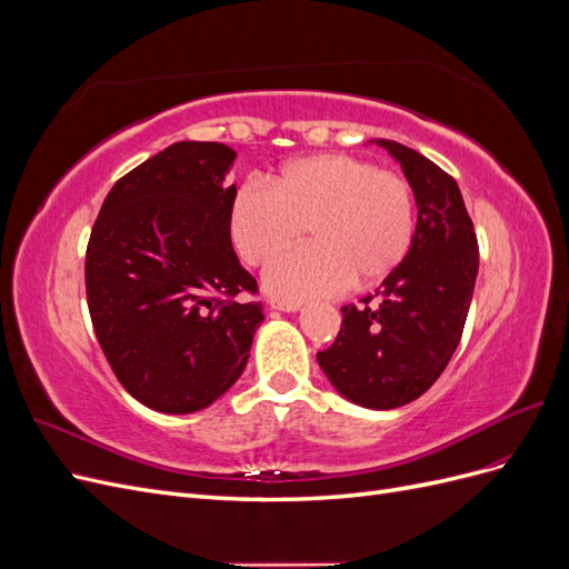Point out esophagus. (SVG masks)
Returning a JSON list of instances; mask_svg holds the SVG:
<instances>
[{
    "label": "esophagus",
    "instance_id": "esophagus-1",
    "mask_svg": "<svg viewBox=\"0 0 569 569\" xmlns=\"http://www.w3.org/2000/svg\"><path fill=\"white\" fill-rule=\"evenodd\" d=\"M268 303L270 308H274V311H284V313H297L301 308V303L297 301H282V299H270Z\"/></svg>",
    "mask_w": 569,
    "mask_h": 569
}]
</instances>
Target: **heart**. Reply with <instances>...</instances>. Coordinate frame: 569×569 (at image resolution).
<instances>
[{"mask_svg": "<svg viewBox=\"0 0 569 569\" xmlns=\"http://www.w3.org/2000/svg\"><path fill=\"white\" fill-rule=\"evenodd\" d=\"M270 189L242 184L230 206V234L251 266L270 263L296 246L305 228L315 244L266 270V289L287 301L370 287L403 263L416 234L410 182L391 168L318 153L289 161Z\"/></svg>", "mask_w": 569, "mask_h": 569, "instance_id": "1", "label": "heart"}]
</instances>
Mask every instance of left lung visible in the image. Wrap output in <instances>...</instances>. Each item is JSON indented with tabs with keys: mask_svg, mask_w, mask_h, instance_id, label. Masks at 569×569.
I'll return each mask as SVG.
<instances>
[{
	"mask_svg": "<svg viewBox=\"0 0 569 569\" xmlns=\"http://www.w3.org/2000/svg\"><path fill=\"white\" fill-rule=\"evenodd\" d=\"M375 142L401 163L416 194V234L375 297L341 308V330L318 363L343 399L389 410L416 401L449 366L468 320L479 247L456 180L416 149Z\"/></svg>",
	"mask_w": 569,
	"mask_h": 569,
	"instance_id": "obj_1",
	"label": "left lung"
}]
</instances>
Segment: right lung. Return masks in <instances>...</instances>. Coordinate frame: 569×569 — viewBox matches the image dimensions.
I'll use <instances>...</instances> for the list:
<instances>
[{
  "instance_id": "right-lung-1",
  "label": "right lung",
  "mask_w": 569,
  "mask_h": 569,
  "mask_svg": "<svg viewBox=\"0 0 569 569\" xmlns=\"http://www.w3.org/2000/svg\"><path fill=\"white\" fill-rule=\"evenodd\" d=\"M237 151L176 142L120 178L84 256L99 347L118 382L151 410L184 416L244 372L263 322L258 287L230 239Z\"/></svg>"
}]
</instances>
